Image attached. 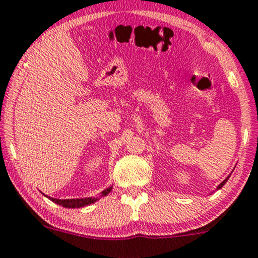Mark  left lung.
Listing matches in <instances>:
<instances>
[{"label": "left lung", "mask_w": 258, "mask_h": 258, "mask_svg": "<svg viewBox=\"0 0 258 258\" xmlns=\"http://www.w3.org/2000/svg\"><path fill=\"white\" fill-rule=\"evenodd\" d=\"M228 177H230V176H227V177H226V179H225V180H224V181H222V182H221V184H220V185H219V186H217V188H216V190H219V188H221L222 186H224V185H225V184H226V181H227V180H228Z\"/></svg>", "instance_id": "8db88e82"}]
</instances>
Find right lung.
<instances>
[{
    "label": "right lung",
    "instance_id": "obj_1",
    "mask_svg": "<svg viewBox=\"0 0 258 258\" xmlns=\"http://www.w3.org/2000/svg\"><path fill=\"white\" fill-rule=\"evenodd\" d=\"M111 191V186L108 188H105L104 191H102L99 198H84V199H66V200H59V199H53L47 196L49 200H52L53 203L58 204V205L63 206V208H68V209H78V208H84V206L90 205V204H94L95 201L99 200L102 196H107Z\"/></svg>",
    "mask_w": 258,
    "mask_h": 258
}]
</instances>
